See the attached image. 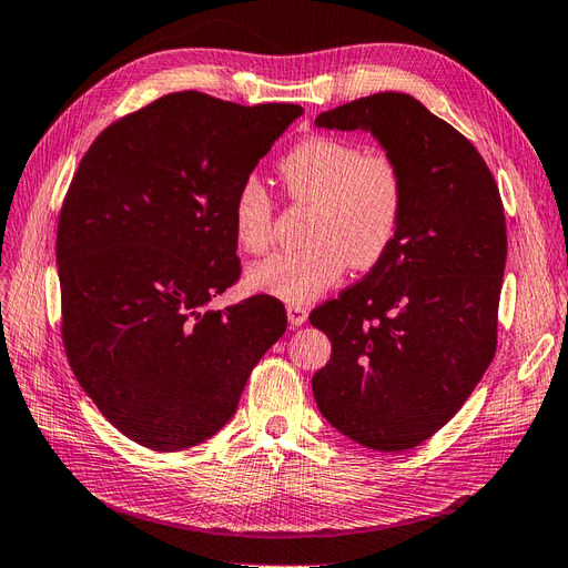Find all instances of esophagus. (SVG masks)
<instances>
[{"label":"esophagus","instance_id":"obj_1","mask_svg":"<svg viewBox=\"0 0 568 568\" xmlns=\"http://www.w3.org/2000/svg\"><path fill=\"white\" fill-rule=\"evenodd\" d=\"M286 315H288V322L294 327H301L305 320H308V311L303 308V305H298V303H288L286 305Z\"/></svg>","mask_w":568,"mask_h":568}]
</instances>
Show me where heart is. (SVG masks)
Listing matches in <instances>:
<instances>
[{"mask_svg": "<svg viewBox=\"0 0 568 568\" xmlns=\"http://www.w3.org/2000/svg\"><path fill=\"white\" fill-rule=\"evenodd\" d=\"M291 203L311 205L303 239L308 246L277 251L246 272L248 288L288 303H308L351 267L367 270L387 255L406 212L404 166L387 150H365L351 138L308 135L280 162ZM232 226L246 253L274 239V205L257 179L239 186Z\"/></svg>", "mask_w": 568, "mask_h": 568, "instance_id": "obj_1", "label": "heart"}]
</instances>
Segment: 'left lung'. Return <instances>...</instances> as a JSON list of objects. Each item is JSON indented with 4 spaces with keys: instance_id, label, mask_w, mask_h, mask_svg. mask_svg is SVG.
Listing matches in <instances>:
<instances>
[{
    "instance_id": "8db88e82",
    "label": "left lung",
    "mask_w": 568,
    "mask_h": 568,
    "mask_svg": "<svg viewBox=\"0 0 568 568\" xmlns=\"http://www.w3.org/2000/svg\"><path fill=\"white\" fill-rule=\"evenodd\" d=\"M315 124L371 131L408 186L387 255L311 313L332 342L315 402L367 449H413L454 418L495 358L507 265L497 181L466 135L404 93L334 106Z\"/></svg>"
}]
</instances>
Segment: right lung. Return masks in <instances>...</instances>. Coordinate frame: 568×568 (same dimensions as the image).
<instances>
[{"label":"right lung","instance_id":"right-lung-1","mask_svg":"<svg viewBox=\"0 0 568 568\" xmlns=\"http://www.w3.org/2000/svg\"><path fill=\"white\" fill-rule=\"evenodd\" d=\"M301 114L183 90L106 126L71 179L57 229L67 358L102 416L152 452L222 430L286 329L272 296L207 303L241 274L234 195Z\"/></svg>","mask_w":568,"mask_h":568}]
</instances>
